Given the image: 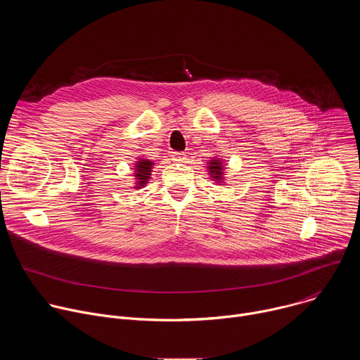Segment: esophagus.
Segmentation results:
<instances>
[{"instance_id": "1", "label": "esophagus", "mask_w": 360, "mask_h": 360, "mask_svg": "<svg viewBox=\"0 0 360 360\" xmlns=\"http://www.w3.org/2000/svg\"><path fill=\"white\" fill-rule=\"evenodd\" d=\"M172 157L175 161H184L186 158V153L185 152H174Z\"/></svg>"}]
</instances>
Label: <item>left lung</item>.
<instances>
[{"mask_svg":"<svg viewBox=\"0 0 360 360\" xmlns=\"http://www.w3.org/2000/svg\"><path fill=\"white\" fill-rule=\"evenodd\" d=\"M210 174L212 175V178H215V181H218V182H221L224 178H222V175H224V168H222V162L219 161V160H212L211 162H210Z\"/></svg>","mask_w":360,"mask_h":360,"instance_id":"left-lung-1","label":"left lung"}]
</instances>
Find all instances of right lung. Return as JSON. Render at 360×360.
Here are the masks:
<instances>
[{
    "label": "right lung",
    "mask_w": 360,
    "mask_h": 360,
    "mask_svg": "<svg viewBox=\"0 0 360 360\" xmlns=\"http://www.w3.org/2000/svg\"><path fill=\"white\" fill-rule=\"evenodd\" d=\"M152 165H153V162L149 160H141L139 162H136V165H135L136 188H141L146 184V181L149 179V175H150Z\"/></svg>",
    "instance_id": "obj_1"
}]
</instances>
